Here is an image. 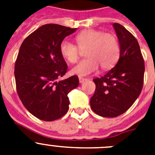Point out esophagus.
Listing matches in <instances>:
<instances>
[{"instance_id":"esophagus-1","label":"esophagus","mask_w":155,"mask_h":155,"mask_svg":"<svg viewBox=\"0 0 155 155\" xmlns=\"http://www.w3.org/2000/svg\"><path fill=\"white\" fill-rule=\"evenodd\" d=\"M87 80V78H81V77H79V82H80L81 84V83H83V82L86 81Z\"/></svg>"}]
</instances>
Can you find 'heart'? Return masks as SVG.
Returning a JSON list of instances; mask_svg holds the SVG:
<instances>
[{
	"instance_id": "1",
	"label": "heart",
	"mask_w": 155,
	"mask_h": 155,
	"mask_svg": "<svg viewBox=\"0 0 155 155\" xmlns=\"http://www.w3.org/2000/svg\"><path fill=\"white\" fill-rule=\"evenodd\" d=\"M77 45L63 40L60 45L61 54L66 61L74 64L80 57V50H85L87 58L74 67L71 73L78 76H87L98 70L99 65L103 70L114 67L120 55V46L117 37L102 30L87 29L75 37Z\"/></svg>"
}]
</instances>
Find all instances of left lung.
Masks as SVG:
<instances>
[{"mask_svg":"<svg viewBox=\"0 0 155 155\" xmlns=\"http://www.w3.org/2000/svg\"><path fill=\"white\" fill-rule=\"evenodd\" d=\"M113 26L120 42V59L104 76L93 79L96 87L90 100L93 112L103 117H116L128 110L143 84L144 61L137 40L119 23Z\"/></svg>","mask_w":155,"mask_h":155,"instance_id":"obj_1","label":"left lung"}]
</instances>
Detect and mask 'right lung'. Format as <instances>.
Returning <instances> with one entry per match:
<instances>
[{
	"mask_svg": "<svg viewBox=\"0 0 155 155\" xmlns=\"http://www.w3.org/2000/svg\"><path fill=\"white\" fill-rule=\"evenodd\" d=\"M76 29L44 25L26 37L19 49L15 65L18 94L27 110L41 120L64 116L69 109L68 93L79 84L76 75L57 81L68 71L60 45Z\"/></svg>",
	"mask_w": 155,
	"mask_h": 155,
	"instance_id": "right-lung-1",
	"label": "right lung"
}]
</instances>
